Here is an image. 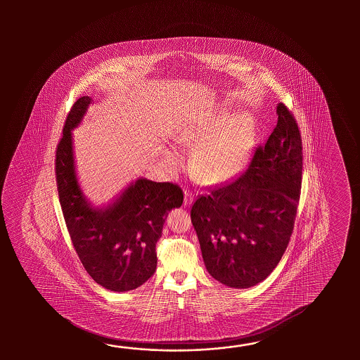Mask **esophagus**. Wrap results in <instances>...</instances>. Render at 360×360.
Here are the masks:
<instances>
[{
  "mask_svg": "<svg viewBox=\"0 0 360 360\" xmlns=\"http://www.w3.org/2000/svg\"><path fill=\"white\" fill-rule=\"evenodd\" d=\"M193 199H194V194L191 191H185L184 193V205L185 206H191Z\"/></svg>",
  "mask_w": 360,
  "mask_h": 360,
  "instance_id": "34e87169",
  "label": "esophagus"
}]
</instances>
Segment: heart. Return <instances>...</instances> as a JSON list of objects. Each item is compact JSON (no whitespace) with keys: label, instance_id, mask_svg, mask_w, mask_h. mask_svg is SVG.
Wrapping results in <instances>:
<instances>
[{"label":"heart","instance_id":"1","mask_svg":"<svg viewBox=\"0 0 360 360\" xmlns=\"http://www.w3.org/2000/svg\"><path fill=\"white\" fill-rule=\"evenodd\" d=\"M205 135L191 157L195 174L206 181H219L234 175L252 146V121L247 115L228 120L225 110L195 117L179 130L176 140L191 144Z\"/></svg>","mask_w":360,"mask_h":360}]
</instances>
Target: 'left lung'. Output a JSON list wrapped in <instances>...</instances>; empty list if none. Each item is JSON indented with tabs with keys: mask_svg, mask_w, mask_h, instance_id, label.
<instances>
[{
	"mask_svg": "<svg viewBox=\"0 0 360 360\" xmlns=\"http://www.w3.org/2000/svg\"><path fill=\"white\" fill-rule=\"evenodd\" d=\"M265 146L245 172L200 195L191 207L207 270L231 288L262 282L282 259L293 231L302 179V140L283 103Z\"/></svg>",
	"mask_w": 360,
	"mask_h": 360,
	"instance_id": "left-lung-1",
	"label": "left lung"
}]
</instances>
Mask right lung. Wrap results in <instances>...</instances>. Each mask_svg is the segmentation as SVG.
<instances>
[{
    "instance_id": "1",
    "label": "right lung",
    "mask_w": 360,
    "mask_h": 360,
    "mask_svg": "<svg viewBox=\"0 0 360 360\" xmlns=\"http://www.w3.org/2000/svg\"><path fill=\"white\" fill-rule=\"evenodd\" d=\"M92 99L81 96L64 123L56 148L55 175L69 236L86 271L101 287L131 291L146 283L157 268L155 245L172 208L183 205L180 186L138 179L108 207H94L76 175L72 130Z\"/></svg>"
}]
</instances>
